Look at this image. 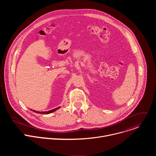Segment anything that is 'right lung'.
Listing matches in <instances>:
<instances>
[{
  "label": "right lung",
  "mask_w": 156,
  "mask_h": 156,
  "mask_svg": "<svg viewBox=\"0 0 156 156\" xmlns=\"http://www.w3.org/2000/svg\"><path fill=\"white\" fill-rule=\"evenodd\" d=\"M60 108V107H57V108H54V109H52V110H49V111H45V112H39V111H36V110H31H31H33V112H36V113H38V114H50V113H52V112H55V110H57V109H58V108Z\"/></svg>",
  "instance_id": "obj_1"
}]
</instances>
